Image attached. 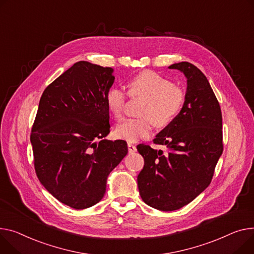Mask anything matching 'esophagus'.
Masks as SVG:
<instances>
[{
	"instance_id": "esophagus-1",
	"label": "esophagus",
	"mask_w": 254,
	"mask_h": 254,
	"mask_svg": "<svg viewBox=\"0 0 254 254\" xmlns=\"http://www.w3.org/2000/svg\"><path fill=\"white\" fill-rule=\"evenodd\" d=\"M127 148H128L129 153H133V152L137 151V147L134 146L133 144H131V143H127Z\"/></svg>"
}]
</instances>
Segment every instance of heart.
<instances>
[{"mask_svg": "<svg viewBox=\"0 0 254 254\" xmlns=\"http://www.w3.org/2000/svg\"><path fill=\"white\" fill-rule=\"evenodd\" d=\"M127 87L130 97L146 98L139 112L142 117L128 118L115 128L116 137L128 142L148 138L153 129V123L158 127L168 126L181 114L186 104L184 90L156 72H141L129 80ZM127 99V92L120 87L108 91L106 103L114 117L123 116Z\"/></svg>", "mask_w": 254, "mask_h": 254, "instance_id": "obj_1", "label": "heart"}]
</instances>
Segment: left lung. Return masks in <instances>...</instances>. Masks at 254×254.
Listing matches in <instances>:
<instances>
[{
	"label": "left lung",
	"mask_w": 254,
	"mask_h": 254,
	"mask_svg": "<svg viewBox=\"0 0 254 254\" xmlns=\"http://www.w3.org/2000/svg\"><path fill=\"white\" fill-rule=\"evenodd\" d=\"M170 68L187 77V92L181 114L153 140L166 151L137 146L145 161L138 176L140 195L162 211L180 209L203 192L224 150L221 106L206 76L189 62Z\"/></svg>",
	"instance_id": "8db88e82"
}]
</instances>
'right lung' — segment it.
I'll return each mask as SVG.
<instances>
[{"label":"right lung","mask_w":254,"mask_h":254,"mask_svg":"<svg viewBox=\"0 0 254 254\" xmlns=\"http://www.w3.org/2000/svg\"><path fill=\"white\" fill-rule=\"evenodd\" d=\"M112 72L111 67L74 63L45 89L32 125L36 174L49 193L74 209L103 198L108 175L127 154L126 141L105 139Z\"/></svg>","instance_id":"1"}]
</instances>
